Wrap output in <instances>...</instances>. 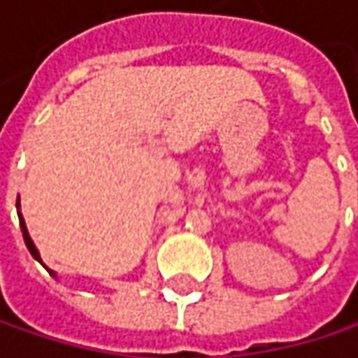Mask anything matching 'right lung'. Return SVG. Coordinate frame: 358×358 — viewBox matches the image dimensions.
Segmentation results:
<instances>
[{"label": "right lung", "instance_id": "1", "mask_svg": "<svg viewBox=\"0 0 358 358\" xmlns=\"http://www.w3.org/2000/svg\"><path fill=\"white\" fill-rule=\"evenodd\" d=\"M16 209H18V220H20V228H22V236H24V243H27V247H29V250H31V255L35 257L36 261H41L38 249L35 247V243H33V238H31V234H29V230H27L24 217H22V213H20V196H18V201H16ZM41 263H43V261H41ZM49 273H51L53 278H57V275H55V271H51V269H49Z\"/></svg>", "mask_w": 358, "mask_h": 358}]
</instances>
